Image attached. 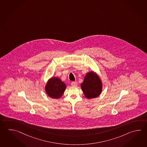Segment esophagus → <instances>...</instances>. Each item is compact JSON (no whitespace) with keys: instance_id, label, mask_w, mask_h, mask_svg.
<instances>
[{"instance_id":"34e87169","label":"esophagus","mask_w":147,"mask_h":147,"mask_svg":"<svg viewBox=\"0 0 147 147\" xmlns=\"http://www.w3.org/2000/svg\"><path fill=\"white\" fill-rule=\"evenodd\" d=\"M71 84V85H72V86H77L78 83H77V82H72Z\"/></svg>"}]
</instances>
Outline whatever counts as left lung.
Here are the masks:
<instances>
[{
  "label": "left lung",
  "instance_id": "obj_1",
  "mask_svg": "<svg viewBox=\"0 0 147 147\" xmlns=\"http://www.w3.org/2000/svg\"><path fill=\"white\" fill-rule=\"evenodd\" d=\"M81 88L87 99L96 98L100 95L102 83L99 76L93 71L87 73L81 83Z\"/></svg>",
  "mask_w": 147,
  "mask_h": 147
}]
</instances>
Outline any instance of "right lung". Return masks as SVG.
I'll return each mask as SVG.
<instances>
[{"instance_id":"1","label":"right lung","mask_w":147,"mask_h":147,"mask_svg":"<svg viewBox=\"0 0 147 147\" xmlns=\"http://www.w3.org/2000/svg\"><path fill=\"white\" fill-rule=\"evenodd\" d=\"M66 88V84L60 78L52 77L47 81L45 86V91L50 97L59 99L63 95Z\"/></svg>"}]
</instances>
